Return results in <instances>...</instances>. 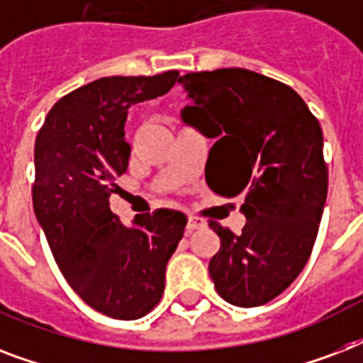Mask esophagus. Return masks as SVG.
I'll return each mask as SVG.
<instances>
[{"instance_id": "obj_1", "label": "esophagus", "mask_w": 363, "mask_h": 363, "mask_svg": "<svg viewBox=\"0 0 363 363\" xmlns=\"http://www.w3.org/2000/svg\"><path fill=\"white\" fill-rule=\"evenodd\" d=\"M205 222L201 220V218H198V216L190 215L188 216V224H186V230L188 232H194V230H199V228H203Z\"/></svg>"}]
</instances>
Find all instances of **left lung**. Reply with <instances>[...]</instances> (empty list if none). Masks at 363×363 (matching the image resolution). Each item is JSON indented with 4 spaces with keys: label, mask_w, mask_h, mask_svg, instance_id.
<instances>
[{
    "label": "left lung",
    "mask_w": 363,
    "mask_h": 363,
    "mask_svg": "<svg viewBox=\"0 0 363 363\" xmlns=\"http://www.w3.org/2000/svg\"><path fill=\"white\" fill-rule=\"evenodd\" d=\"M179 84L192 101L181 121L216 139L211 190L241 194L247 218L239 235L209 224L220 238L209 275L228 303L258 307L296 281L315 245L328 196L322 128L298 92L254 71L186 73Z\"/></svg>",
    "instance_id": "8db88e82"
}]
</instances>
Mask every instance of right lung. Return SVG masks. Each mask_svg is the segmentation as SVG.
Returning a JSON list of instances; mask_svg holds the SVG:
<instances>
[{"label":"right lung","instance_id":"obj_1","mask_svg":"<svg viewBox=\"0 0 363 363\" xmlns=\"http://www.w3.org/2000/svg\"><path fill=\"white\" fill-rule=\"evenodd\" d=\"M179 73L104 77L54 105L35 139L33 211L62 275L92 309L135 320L158 305L186 215L156 209L130 226L109 209L128 169L131 105L164 96Z\"/></svg>","mask_w":363,"mask_h":363}]
</instances>
